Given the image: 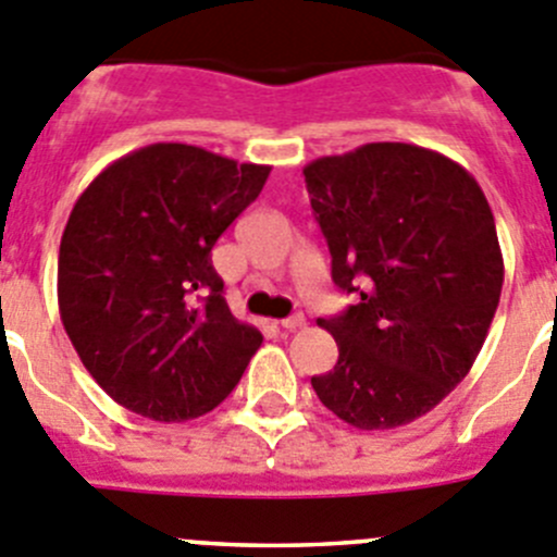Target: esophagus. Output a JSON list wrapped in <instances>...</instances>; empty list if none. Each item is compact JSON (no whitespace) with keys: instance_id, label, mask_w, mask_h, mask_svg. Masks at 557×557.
<instances>
[{"instance_id":"esophagus-1","label":"esophagus","mask_w":557,"mask_h":557,"mask_svg":"<svg viewBox=\"0 0 557 557\" xmlns=\"http://www.w3.org/2000/svg\"><path fill=\"white\" fill-rule=\"evenodd\" d=\"M280 326H283L285 332H296V329L305 326V315H301V312H296V315L283 318V321H280Z\"/></svg>"}]
</instances>
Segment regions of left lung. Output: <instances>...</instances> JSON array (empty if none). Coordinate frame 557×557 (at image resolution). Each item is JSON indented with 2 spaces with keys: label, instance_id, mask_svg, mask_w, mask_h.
<instances>
[{
  "label": "left lung",
  "instance_id": "1",
  "mask_svg": "<svg viewBox=\"0 0 557 557\" xmlns=\"http://www.w3.org/2000/svg\"><path fill=\"white\" fill-rule=\"evenodd\" d=\"M332 280L354 296L318 318L337 343L318 399L359 430L433 410L471 372L504 288L493 209L455 160L413 144H364L305 165Z\"/></svg>",
  "mask_w": 557,
  "mask_h": 557
}]
</instances>
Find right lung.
Wrapping results in <instances>:
<instances>
[{"label": "right lung", "mask_w": 557, "mask_h": 557, "mask_svg": "<svg viewBox=\"0 0 557 557\" xmlns=\"http://www.w3.org/2000/svg\"><path fill=\"white\" fill-rule=\"evenodd\" d=\"M272 165L152 144L78 196L59 245V315L81 361L122 408L187 422L218 408L261 348L212 267L223 231Z\"/></svg>", "instance_id": "1"}]
</instances>
